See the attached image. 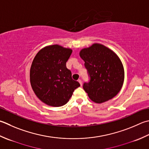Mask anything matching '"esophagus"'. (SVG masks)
Wrapping results in <instances>:
<instances>
[{
	"label": "esophagus",
	"mask_w": 149,
	"mask_h": 149,
	"mask_svg": "<svg viewBox=\"0 0 149 149\" xmlns=\"http://www.w3.org/2000/svg\"><path fill=\"white\" fill-rule=\"evenodd\" d=\"M78 82L80 83V84H81V86H82V84H82V81H81V79H79V80H78Z\"/></svg>",
	"instance_id": "esophagus-1"
}]
</instances>
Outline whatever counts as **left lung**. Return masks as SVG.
Wrapping results in <instances>:
<instances>
[{"label": "left lung", "instance_id": "left-lung-1", "mask_svg": "<svg viewBox=\"0 0 149 149\" xmlns=\"http://www.w3.org/2000/svg\"><path fill=\"white\" fill-rule=\"evenodd\" d=\"M90 77L83 89L92 101L102 103L117 95L123 86L125 72L119 57L112 49L94 43L79 52Z\"/></svg>", "mask_w": 149, "mask_h": 149}]
</instances>
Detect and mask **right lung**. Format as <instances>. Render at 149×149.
Segmentation results:
<instances>
[{
	"instance_id": "add662e5",
	"label": "right lung",
	"mask_w": 149,
	"mask_h": 149,
	"mask_svg": "<svg viewBox=\"0 0 149 149\" xmlns=\"http://www.w3.org/2000/svg\"><path fill=\"white\" fill-rule=\"evenodd\" d=\"M72 52L70 48L54 45L44 47L34 57L30 72L31 86L37 97L47 105L63 106L80 86L66 66Z\"/></svg>"
}]
</instances>
